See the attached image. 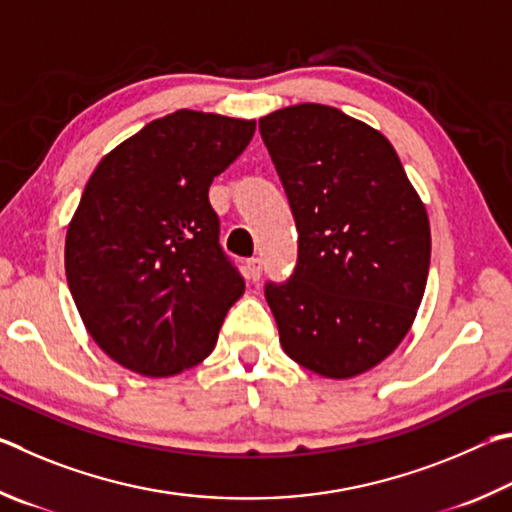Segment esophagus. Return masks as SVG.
Masks as SVG:
<instances>
[{
  "label": "esophagus",
  "mask_w": 512,
  "mask_h": 512,
  "mask_svg": "<svg viewBox=\"0 0 512 512\" xmlns=\"http://www.w3.org/2000/svg\"><path fill=\"white\" fill-rule=\"evenodd\" d=\"M263 274V261L261 258H249L247 261V276L251 281H258Z\"/></svg>",
  "instance_id": "esophagus-1"
}]
</instances>
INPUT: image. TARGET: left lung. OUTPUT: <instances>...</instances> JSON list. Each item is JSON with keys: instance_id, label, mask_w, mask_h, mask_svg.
Segmentation results:
<instances>
[{"instance_id": "obj_1", "label": "left lung", "mask_w": 512, "mask_h": 512, "mask_svg": "<svg viewBox=\"0 0 512 512\" xmlns=\"http://www.w3.org/2000/svg\"><path fill=\"white\" fill-rule=\"evenodd\" d=\"M258 128L299 231L290 279L265 283L283 351L353 378L414 324L432 256L427 211L391 143L337 107H285Z\"/></svg>"}]
</instances>
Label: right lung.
<instances>
[{
  "instance_id": "add662e5",
  "label": "right lung",
  "mask_w": 512,
  "mask_h": 512,
  "mask_svg": "<svg viewBox=\"0 0 512 512\" xmlns=\"http://www.w3.org/2000/svg\"><path fill=\"white\" fill-rule=\"evenodd\" d=\"M256 121L179 110L114 148L67 229L69 292L94 342L150 378L213 351L245 279L220 245L209 186Z\"/></svg>"
}]
</instances>
